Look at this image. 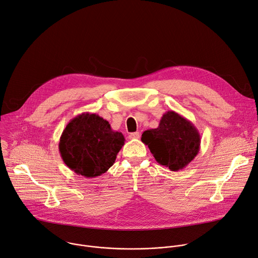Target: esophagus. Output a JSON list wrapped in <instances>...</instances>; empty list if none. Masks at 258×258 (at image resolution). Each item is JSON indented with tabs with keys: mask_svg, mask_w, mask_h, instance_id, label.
<instances>
[{
	"mask_svg": "<svg viewBox=\"0 0 258 258\" xmlns=\"http://www.w3.org/2000/svg\"><path fill=\"white\" fill-rule=\"evenodd\" d=\"M139 138H140V133H139V132L130 134V139H131V140H138Z\"/></svg>",
	"mask_w": 258,
	"mask_h": 258,
	"instance_id": "1",
	"label": "esophagus"
}]
</instances>
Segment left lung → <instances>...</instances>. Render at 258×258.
I'll use <instances>...</instances> for the list:
<instances>
[{
  "instance_id": "8db88e82",
  "label": "left lung",
  "mask_w": 258,
  "mask_h": 258,
  "mask_svg": "<svg viewBox=\"0 0 258 258\" xmlns=\"http://www.w3.org/2000/svg\"><path fill=\"white\" fill-rule=\"evenodd\" d=\"M142 142L155 160L171 171L185 168L198 155L201 135L191 121L175 111L163 114L159 126L145 131Z\"/></svg>"
}]
</instances>
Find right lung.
Instances as JSON below:
<instances>
[{"mask_svg": "<svg viewBox=\"0 0 258 258\" xmlns=\"http://www.w3.org/2000/svg\"><path fill=\"white\" fill-rule=\"evenodd\" d=\"M121 133L96 113L84 112L63 130L58 150L64 164L78 175L94 178L105 173L124 145Z\"/></svg>", "mask_w": 258, "mask_h": 258, "instance_id": "obj_1", "label": "right lung"}]
</instances>
